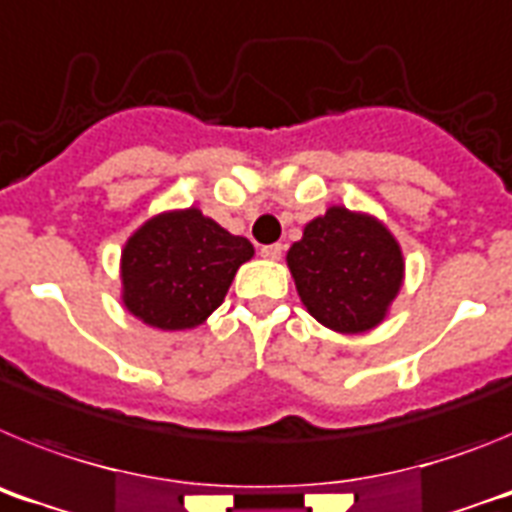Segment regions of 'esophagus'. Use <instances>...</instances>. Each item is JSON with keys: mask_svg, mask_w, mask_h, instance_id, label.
Returning a JSON list of instances; mask_svg holds the SVG:
<instances>
[{"mask_svg": "<svg viewBox=\"0 0 512 512\" xmlns=\"http://www.w3.org/2000/svg\"><path fill=\"white\" fill-rule=\"evenodd\" d=\"M282 253H284L282 243H271V246L261 248V256H264V259H269V261H279V259H282Z\"/></svg>", "mask_w": 512, "mask_h": 512, "instance_id": "obj_1", "label": "esophagus"}]
</instances>
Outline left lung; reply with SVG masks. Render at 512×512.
Wrapping results in <instances>:
<instances>
[{
  "label": "left lung",
  "mask_w": 512,
  "mask_h": 512,
  "mask_svg": "<svg viewBox=\"0 0 512 512\" xmlns=\"http://www.w3.org/2000/svg\"><path fill=\"white\" fill-rule=\"evenodd\" d=\"M297 295L312 318L336 333L377 328L405 279V259L390 228L369 212L325 210L287 251Z\"/></svg>",
  "instance_id": "obj_1"
}]
</instances>
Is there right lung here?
I'll use <instances>...</instances> for the list:
<instances>
[{"label":"right lung","mask_w":512,"mask_h":512,"mask_svg":"<svg viewBox=\"0 0 512 512\" xmlns=\"http://www.w3.org/2000/svg\"><path fill=\"white\" fill-rule=\"evenodd\" d=\"M251 256L248 238L197 207L158 212L122 248V305L151 328H197L223 305L235 271Z\"/></svg>","instance_id":"right-lung-1"}]
</instances>
